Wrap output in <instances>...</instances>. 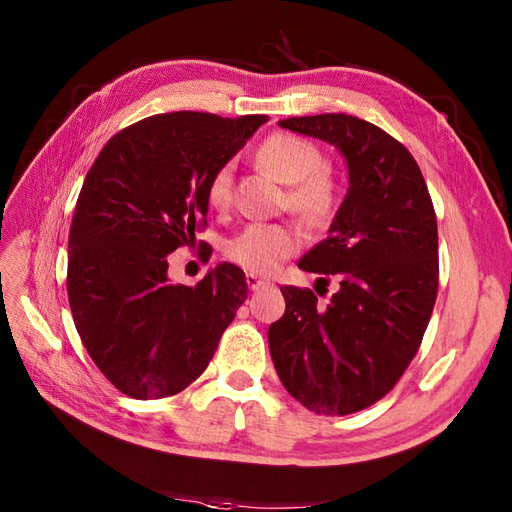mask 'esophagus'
<instances>
[{"label":"esophagus","instance_id":"34e87169","mask_svg":"<svg viewBox=\"0 0 512 512\" xmlns=\"http://www.w3.org/2000/svg\"><path fill=\"white\" fill-rule=\"evenodd\" d=\"M246 284H248V288L250 290H262V288H266V286H270V281L268 279H264V277H259V275H255V273H248L246 275Z\"/></svg>","mask_w":512,"mask_h":512}]
</instances>
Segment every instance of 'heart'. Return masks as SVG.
Returning a JSON list of instances; mask_svg holds the SVG:
<instances>
[{"instance_id":"1","label":"heart","mask_w":512,"mask_h":512,"mask_svg":"<svg viewBox=\"0 0 512 512\" xmlns=\"http://www.w3.org/2000/svg\"><path fill=\"white\" fill-rule=\"evenodd\" d=\"M262 167L279 182L292 184L288 200L303 220L325 222L339 204V184L325 169L321 151L292 134L268 136L257 151ZM233 198V171L220 167L209 182V202L224 209ZM301 248V233L281 224H250L226 246L228 257L250 273H273Z\"/></svg>"}]
</instances>
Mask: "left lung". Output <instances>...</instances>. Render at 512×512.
Segmentation results:
<instances>
[{"mask_svg": "<svg viewBox=\"0 0 512 512\" xmlns=\"http://www.w3.org/2000/svg\"><path fill=\"white\" fill-rule=\"evenodd\" d=\"M341 151L345 198L330 235L301 257L306 273L339 275L319 306L312 290L284 286V317L268 328L279 380L325 416L383 398L416 356L438 295V222L418 162L383 129L347 114L279 121Z\"/></svg>", "mask_w": 512, "mask_h": 512, "instance_id": "1", "label": "left lung"}]
</instances>
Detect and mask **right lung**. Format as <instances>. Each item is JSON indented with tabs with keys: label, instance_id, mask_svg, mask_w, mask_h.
I'll list each match as a JSON object with an SVG mask.
<instances>
[{
	"label": "right lung",
	"instance_id": "1",
	"mask_svg": "<svg viewBox=\"0 0 512 512\" xmlns=\"http://www.w3.org/2000/svg\"><path fill=\"white\" fill-rule=\"evenodd\" d=\"M266 116H149L110 138L83 189L68 239V297L85 350L123 394L151 400L189 387L246 299L242 268L171 284L167 255L195 239L209 182Z\"/></svg>",
	"mask_w": 512,
	"mask_h": 512
}]
</instances>
